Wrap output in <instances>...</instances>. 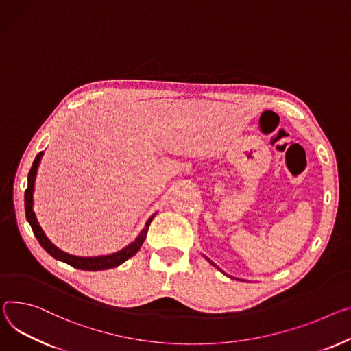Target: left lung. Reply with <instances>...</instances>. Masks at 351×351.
Returning <instances> with one entry per match:
<instances>
[{
    "label": "left lung",
    "instance_id": "left-lung-1",
    "mask_svg": "<svg viewBox=\"0 0 351 351\" xmlns=\"http://www.w3.org/2000/svg\"><path fill=\"white\" fill-rule=\"evenodd\" d=\"M207 261H208V259H207ZM208 262H210V263H211V265H213V266H215V265H214V263H213V262H211V261H208ZM215 267H217V266H215ZM217 269H218V267H217Z\"/></svg>",
    "mask_w": 351,
    "mask_h": 351
}]
</instances>
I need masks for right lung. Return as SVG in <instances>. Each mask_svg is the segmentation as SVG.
Segmentation results:
<instances>
[{
  "label": "right lung",
  "mask_w": 351,
  "mask_h": 351,
  "mask_svg": "<svg viewBox=\"0 0 351 351\" xmlns=\"http://www.w3.org/2000/svg\"><path fill=\"white\" fill-rule=\"evenodd\" d=\"M43 152H39L35 158L34 164H32V168L29 171L27 175V189L25 192V213H26V219L32 227V231H34L36 239L39 241V243L42 245V247L51 254V256L60 262H64L75 269L80 270H88V271H98V270H108V269H113L121 263H124L127 259H130L132 256L140 250L147 232H148V227L151 224L152 218L155 217L151 215L148 218V221L145 222V227L143 228V231L140 232V235L136 238L134 242H132L130 245H127L125 247H123L121 250L112 253V254H106V256H95V258H81V256H74V254L62 252L61 249H58L56 245L51 243V241L46 237V234L43 232L42 227L39 226L36 214L34 211V190H35V180H36V173H38V168L40 164Z\"/></svg>",
  "instance_id": "right-lung-1"
}]
</instances>
